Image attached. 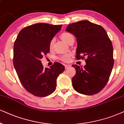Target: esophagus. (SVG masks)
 <instances>
[{"label":"esophagus","instance_id":"esophagus-1","mask_svg":"<svg viewBox=\"0 0 124 124\" xmlns=\"http://www.w3.org/2000/svg\"><path fill=\"white\" fill-rule=\"evenodd\" d=\"M65 69H67L69 68V67H70V66H70V65H65Z\"/></svg>","mask_w":124,"mask_h":124}]
</instances>
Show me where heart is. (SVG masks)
I'll use <instances>...</instances> for the list:
<instances>
[{"label":"heart","instance_id":"heart-1","mask_svg":"<svg viewBox=\"0 0 124 124\" xmlns=\"http://www.w3.org/2000/svg\"><path fill=\"white\" fill-rule=\"evenodd\" d=\"M61 38L64 42H66V43L67 44H69V45L70 42H71L72 40H74L73 35H72L71 34H70L69 32H63L62 34H61ZM54 42H55V39L54 38L52 39L51 40V41L50 42V43H49L50 49H52L53 48V46H54ZM70 56V54H65L59 57V59H60L61 61H64V62H67V61L69 60Z\"/></svg>","mask_w":124,"mask_h":124}]
</instances>
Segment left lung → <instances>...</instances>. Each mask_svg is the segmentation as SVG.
Segmentation results:
<instances>
[{
  "instance_id": "1",
  "label": "left lung",
  "mask_w": 124,
  "mask_h": 124,
  "mask_svg": "<svg viewBox=\"0 0 124 124\" xmlns=\"http://www.w3.org/2000/svg\"><path fill=\"white\" fill-rule=\"evenodd\" d=\"M66 31L77 38L76 58L87 57L84 67L72 65L76 70L74 89L85 95L98 93L107 84L114 65L112 42L104 28L88 20L71 23Z\"/></svg>"
}]
</instances>
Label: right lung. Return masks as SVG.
I'll return each mask as SVG.
<instances>
[{"label":"right lung","instance_id":"add662e5","mask_svg":"<svg viewBox=\"0 0 124 124\" xmlns=\"http://www.w3.org/2000/svg\"><path fill=\"white\" fill-rule=\"evenodd\" d=\"M62 25L37 23L23 28L14 46L13 63L25 89L37 97H46L55 90L57 79L65 66L55 62L44 68L40 59L49 53V43Z\"/></svg>","mask_w":124,"mask_h":124}]
</instances>
